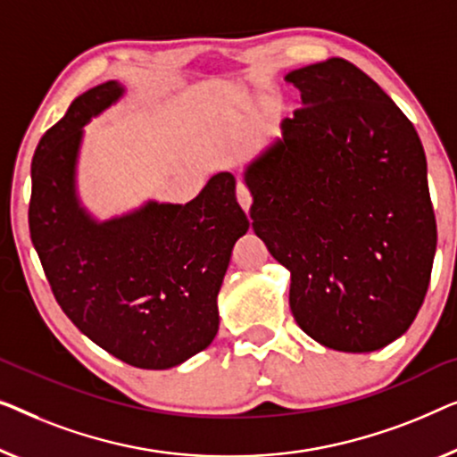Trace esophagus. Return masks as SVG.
Segmentation results:
<instances>
[{
	"mask_svg": "<svg viewBox=\"0 0 457 457\" xmlns=\"http://www.w3.org/2000/svg\"><path fill=\"white\" fill-rule=\"evenodd\" d=\"M236 196H237V203H240V207L248 213L250 204H253V195H250L248 186H246V184H237Z\"/></svg>",
	"mask_w": 457,
	"mask_h": 457,
	"instance_id": "esophagus-1",
	"label": "esophagus"
}]
</instances>
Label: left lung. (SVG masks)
<instances>
[{
    "mask_svg": "<svg viewBox=\"0 0 457 457\" xmlns=\"http://www.w3.org/2000/svg\"><path fill=\"white\" fill-rule=\"evenodd\" d=\"M286 80L304 105L244 171L254 234L292 273L290 308L325 348L372 352L408 331L428 290L436 221L422 143L354 63Z\"/></svg>",
    "mask_w": 457,
    "mask_h": 457,
    "instance_id": "8db88e82",
    "label": "left lung"
}]
</instances>
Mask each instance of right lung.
<instances>
[{"mask_svg":"<svg viewBox=\"0 0 457 457\" xmlns=\"http://www.w3.org/2000/svg\"><path fill=\"white\" fill-rule=\"evenodd\" d=\"M120 95L118 82L91 88L38 140L29 229L66 317L121 362L162 370L213 342L217 294L250 223L228 171L186 204L149 203L95 223L74 195L76 155L82 126Z\"/></svg>","mask_w":457,"mask_h":457,"instance_id":"obj_1","label":"right lung"}]
</instances>
